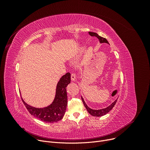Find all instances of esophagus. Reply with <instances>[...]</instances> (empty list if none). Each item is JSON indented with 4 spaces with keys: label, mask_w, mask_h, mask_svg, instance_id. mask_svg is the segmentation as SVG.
<instances>
[{
    "label": "esophagus",
    "mask_w": 150,
    "mask_h": 150,
    "mask_svg": "<svg viewBox=\"0 0 150 150\" xmlns=\"http://www.w3.org/2000/svg\"><path fill=\"white\" fill-rule=\"evenodd\" d=\"M76 79V76H75V74H74V73H72L71 74V80L72 81H75Z\"/></svg>",
    "instance_id": "obj_1"
}]
</instances>
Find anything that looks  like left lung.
I'll list each match as a JSON object with an SVG mask.
<instances>
[{
	"label": "left lung",
	"mask_w": 150,
	"mask_h": 150,
	"mask_svg": "<svg viewBox=\"0 0 150 150\" xmlns=\"http://www.w3.org/2000/svg\"><path fill=\"white\" fill-rule=\"evenodd\" d=\"M89 34L91 36H96L97 37L100 41V43H107V44H109L108 41H107V39L105 38H103L101 37L100 36H99L97 33H93V32H91V31H89ZM81 100L83 101V103L85 106V108H86V109H87L88 112L91 114L92 115V116H94V117H100V116H103L105 114H106L107 113H108L113 108V107L114 106V105H115L116 102H117V100H115V101H114L113 103L109 106L108 107L105 108V109H98V110H95V109H91L90 108H89L87 105L86 104L85 101L84 100V99L83 98V97H81Z\"/></svg>",
	"instance_id": "1"
}]
</instances>
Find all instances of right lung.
Instances as JSON below:
<instances>
[{
  "instance_id": "obj_1",
  "label": "right lung",
  "mask_w": 150,
  "mask_h": 150,
  "mask_svg": "<svg viewBox=\"0 0 150 150\" xmlns=\"http://www.w3.org/2000/svg\"><path fill=\"white\" fill-rule=\"evenodd\" d=\"M70 83V74L68 72L60 78L57 86L54 101L47 107L34 108L27 104L22 98V100L30 114L37 119L46 123L57 122L62 119L66 112L67 105L66 87Z\"/></svg>"
}]
</instances>
